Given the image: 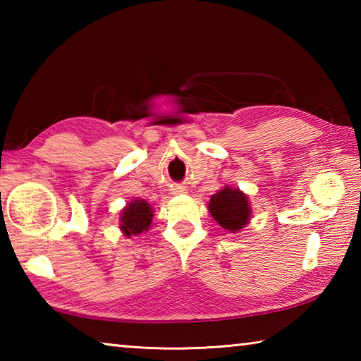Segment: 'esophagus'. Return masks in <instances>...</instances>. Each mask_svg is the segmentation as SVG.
Masks as SVG:
<instances>
[{
    "label": "esophagus",
    "mask_w": 361,
    "mask_h": 361,
    "mask_svg": "<svg viewBox=\"0 0 361 361\" xmlns=\"http://www.w3.org/2000/svg\"><path fill=\"white\" fill-rule=\"evenodd\" d=\"M185 192H186V188H183V186H175V189L172 191V194H175V195L185 194Z\"/></svg>",
    "instance_id": "esophagus-1"
}]
</instances>
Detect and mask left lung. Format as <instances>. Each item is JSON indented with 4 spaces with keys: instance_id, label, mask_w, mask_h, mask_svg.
<instances>
[{
    "instance_id": "left-lung-1",
    "label": "left lung",
    "mask_w": 361,
    "mask_h": 361,
    "mask_svg": "<svg viewBox=\"0 0 361 361\" xmlns=\"http://www.w3.org/2000/svg\"><path fill=\"white\" fill-rule=\"evenodd\" d=\"M209 212L212 218L228 232H240L250 223L253 213L248 195L239 188L229 185L212 195Z\"/></svg>"
}]
</instances>
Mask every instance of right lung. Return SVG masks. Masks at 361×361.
Returning a JSON list of instances; mask_svg holds the SVG:
<instances>
[{"label": "right lung", "mask_w": 361, "mask_h": 361, "mask_svg": "<svg viewBox=\"0 0 361 361\" xmlns=\"http://www.w3.org/2000/svg\"><path fill=\"white\" fill-rule=\"evenodd\" d=\"M152 218H154V209L145 199H133L121 210L119 215V229L127 239L132 235H140L149 231Z\"/></svg>", "instance_id": "right-lung-1"}]
</instances>
